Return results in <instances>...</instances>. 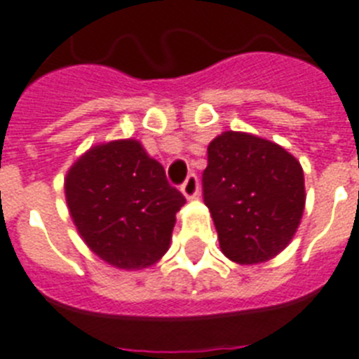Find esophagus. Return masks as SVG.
Returning <instances> with one entry per match:
<instances>
[{"label": "esophagus", "instance_id": "obj_1", "mask_svg": "<svg viewBox=\"0 0 359 359\" xmlns=\"http://www.w3.org/2000/svg\"><path fill=\"white\" fill-rule=\"evenodd\" d=\"M180 189H182V194H184L188 199L197 197V194H199V179H197V175L189 173L188 177H186L184 182H182V186H180Z\"/></svg>", "mask_w": 359, "mask_h": 359}]
</instances>
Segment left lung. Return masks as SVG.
<instances>
[{
    "label": "left lung",
    "mask_w": 359,
    "mask_h": 359,
    "mask_svg": "<svg viewBox=\"0 0 359 359\" xmlns=\"http://www.w3.org/2000/svg\"><path fill=\"white\" fill-rule=\"evenodd\" d=\"M203 199L223 255L238 264H260L284 250L297 232L304 173L280 145L229 130L208 145Z\"/></svg>",
    "instance_id": "obj_1"
}]
</instances>
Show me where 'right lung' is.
<instances>
[{"label": "right lung", "mask_w": 359, "mask_h": 359, "mask_svg": "<svg viewBox=\"0 0 359 359\" xmlns=\"http://www.w3.org/2000/svg\"><path fill=\"white\" fill-rule=\"evenodd\" d=\"M66 201L79 234L104 262L140 269L170 249L184 195L136 140L95 145L72 165Z\"/></svg>", "instance_id": "add662e5"}]
</instances>
